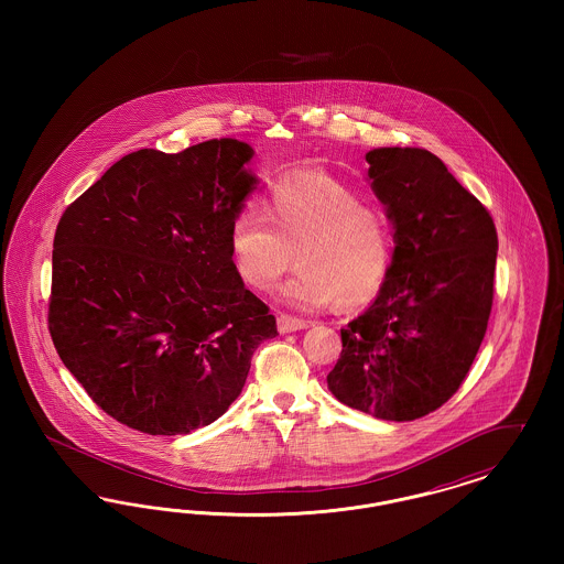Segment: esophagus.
I'll list each match as a JSON object with an SVG mask.
<instances>
[{"mask_svg": "<svg viewBox=\"0 0 564 564\" xmlns=\"http://www.w3.org/2000/svg\"><path fill=\"white\" fill-rule=\"evenodd\" d=\"M276 327H279V332H281V334H290V332H297V329L308 327V322H306V319H297V317H292V315L281 313V315L276 317Z\"/></svg>", "mask_w": 564, "mask_h": 564, "instance_id": "obj_1", "label": "esophagus"}]
</instances>
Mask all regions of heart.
Segmentation results:
<instances>
[{
  "instance_id": "1",
  "label": "heart",
  "mask_w": 564,
  "mask_h": 564,
  "mask_svg": "<svg viewBox=\"0 0 564 564\" xmlns=\"http://www.w3.org/2000/svg\"><path fill=\"white\" fill-rule=\"evenodd\" d=\"M230 253L242 283L270 292L294 262L300 267L283 295L300 308L336 302L352 311L382 290L395 239L387 214L347 184L297 171L276 180L264 214L242 207L230 221Z\"/></svg>"
}]
</instances>
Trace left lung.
<instances>
[{
  "label": "left lung",
  "mask_w": 564,
  "mask_h": 564,
  "mask_svg": "<svg viewBox=\"0 0 564 564\" xmlns=\"http://www.w3.org/2000/svg\"><path fill=\"white\" fill-rule=\"evenodd\" d=\"M366 161L395 228V253L375 304L340 329L327 387L376 419L414 421L455 395L482 345L497 228L427 150L378 148Z\"/></svg>",
  "instance_id": "1"
}]
</instances>
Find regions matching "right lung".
Returning a JSON list of instances; mask_svg holds the SVG:
<instances>
[{
  "mask_svg": "<svg viewBox=\"0 0 564 564\" xmlns=\"http://www.w3.org/2000/svg\"><path fill=\"white\" fill-rule=\"evenodd\" d=\"M253 150L209 139L137 150L58 219L48 329L88 398L131 430L180 435L239 398L253 350L276 336L242 285L230 221L256 180Z\"/></svg>",
  "mask_w": 564,
  "mask_h": 564,
  "instance_id": "right-lung-1",
  "label": "right lung"
}]
</instances>
